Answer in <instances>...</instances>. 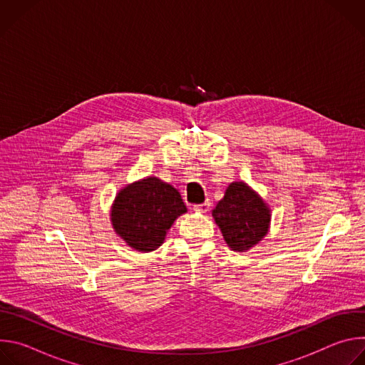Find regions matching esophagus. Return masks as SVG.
<instances>
[{
	"label": "esophagus",
	"mask_w": 365,
	"mask_h": 365,
	"mask_svg": "<svg viewBox=\"0 0 365 365\" xmlns=\"http://www.w3.org/2000/svg\"><path fill=\"white\" fill-rule=\"evenodd\" d=\"M210 206H211V202H210V200H206V202H203V203L193 205V210H195L196 212H202V214H205V212L210 211Z\"/></svg>",
	"instance_id": "34e87169"
}]
</instances>
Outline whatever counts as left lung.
Returning a JSON list of instances; mask_svg holds the SVG:
<instances>
[{
  "label": "left lung",
  "mask_w": 365,
  "mask_h": 365,
  "mask_svg": "<svg viewBox=\"0 0 365 365\" xmlns=\"http://www.w3.org/2000/svg\"><path fill=\"white\" fill-rule=\"evenodd\" d=\"M224 240L234 251H244L262 240L270 224L266 203L245 183H231L212 211Z\"/></svg>",
  "instance_id": "1"
}]
</instances>
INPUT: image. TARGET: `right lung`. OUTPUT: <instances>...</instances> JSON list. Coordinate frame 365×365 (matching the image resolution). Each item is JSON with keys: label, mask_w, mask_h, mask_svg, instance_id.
Wrapping results in <instances>:
<instances>
[{"label": "right lung", "mask_w": 365, "mask_h": 365, "mask_svg": "<svg viewBox=\"0 0 365 365\" xmlns=\"http://www.w3.org/2000/svg\"><path fill=\"white\" fill-rule=\"evenodd\" d=\"M186 212L180 193L158 178H147L123 189L113 206L115 232L134 250L159 248L175 220Z\"/></svg>", "instance_id": "right-lung-1"}]
</instances>
